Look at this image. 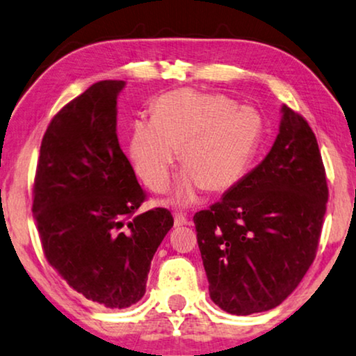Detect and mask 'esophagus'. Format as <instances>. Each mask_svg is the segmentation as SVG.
<instances>
[{"mask_svg": "<svg viewBox=\"0 0 356 356\" xmlns=\"http://www.w3.org/2000/svg\"><path fill=\"white\" fill-rule=\"evenodd\" d=\"M187 222H188V219L184 213H179V211L174 213V226L180 227V226H185Z\"/></svg>", "mask_w": 356, "mask_h": 356, "instance_id": "1", "label": "esophagus"}]
</instances>
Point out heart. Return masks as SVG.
I'll list each match as a JSON object with an SVG mask.
<instances>
[{
    "mask_svg": "<svg viewBox=\"0 0 356 356\" xmlns=\"http://www.w3.org/2000/svg\"><path fill=\"white\" fill-rule=\"evenodd\" d=\"M263 138V119L221 93L182 88L164 93L152 104V119H137L130 129L129 152L135 171L148 187L161 192L180 159L188 174L177 190L180 203L197 190L221 193L248 171Z\"/></svg>",
    "mask_w": 356,
    "mask_h": 356,
    "instance_id": "1",
    "label": "heart"
}]
</instances>
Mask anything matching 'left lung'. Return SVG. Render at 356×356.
Instances as JSON below:
<instances>
[{
  "instance_id": "8db88e82",
  "label": "left lung",
  "mask_w": 356,
  "mask_h": 356,
  "mask_svg": "<svg viewBox=\"0 0 356 356\" xmlns=\"http://www.w3.org/2000/svg\"><path fill=\"white\" fill-rule=\"evenodd\" d=\"M327 197L316 135L282 106L266 158L193 216L213 302L238 316L282 303L316 258Z\"/></svg>"
}]
</instances>
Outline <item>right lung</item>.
<instances>
[{
    "label": "right lung",
    "instance_id": "1",
    "mask_svg": "<svg viewBox=\"0 0 356 356\" xmlns=\"http://www.w3.org/2000/svg\"><path fill=\"white\" fill-rule=\"evenodd\" d=\"M124 80H102L69 102L43 135L32 213L58 276L90 302L127 308L145 295L153 254L174 218L135 214L140 187L116 134Z\"/></svg>",
    "mask_w": 356,
    "mask_h": 356
}]
</instances>
